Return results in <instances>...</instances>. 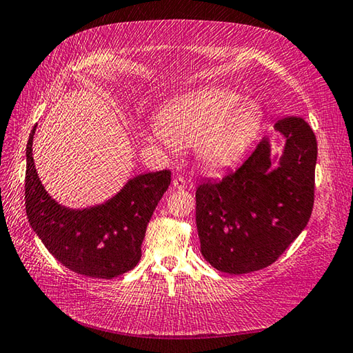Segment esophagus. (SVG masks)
<instances>
[{
  "label": "esophagus",
  "instance_id": "esophagus-1",
  "mask_svg": "<svg viewBox=\"0 0 353 353\" xmlns=\"http://www.w3.org/2000/svg\"><path fill=\"white\" fill-rule=\"evenodd\" d=\"M172 188L176 190H185L186 188V181L182 176H177L172 179Z\"/></svg>",
  "mask_w": 353,
  "mask_h": 353
}]
</instances>
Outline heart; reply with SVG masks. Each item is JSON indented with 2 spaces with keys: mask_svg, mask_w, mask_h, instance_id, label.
Masks as SVG:
<instances>
[{
  "mask_svg": "<svg viewBox=\"0 0 353 353\" xmlns=\"http://www.w3.org/2000/svg\"><path fill=\"white\" fill-rule=\"evenodd\" d=\"M262 117L256 100L228 88H209L170 104L153 138L176 148L197 147L206 167L226 168L250 145Z\"/></svg>",
  "mask_w": 353,
  "mask_h": 353,
  "instance_id": "heart-1",
  "label": "heart"
}]
</instances>
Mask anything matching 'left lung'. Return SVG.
Instances as JSON below:
<instances>
[{
    "mask_svg": "<svg viewBox=\"0 0 353 353\" xmlns=\"http://www.w3.org/2000/svg\"><path fill=\"white\" fill-rule=\"evenodd\" d=\"M285 147L273 168L268 138L239 167L196 191V223L203 258L229 274L272 265L306 228L314 206L317 139L301 117L274 124Z\"/></svg>",
    "mask_w": 353,
    "mask_h": 353,
    "instance_id": "1",
    "label": "left lung"
}]
</instances>
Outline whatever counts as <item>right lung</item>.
Listing matches in <instances>:
<instances>
[{
    "label": "right lung",
    "mask_w": 353,
    "mask_h": 353,
    "mask_svg": "<svg viewBox=\"0 0 353 353\" xmlns=\"http://www.w3.org/2000/svg\"><path fill=\"white\" fill-rule=\"evenodd\" d=\"M27 142L26 212L30 226L61 264L74 273L112 279L141 259V244L154 209L168 190L171 171L130 179L106 203L70 209L52 200L39 181L33 161V134Z\"/></svg>",
    "instance_id": "obj_1"
}]
</instances>
